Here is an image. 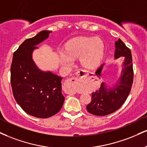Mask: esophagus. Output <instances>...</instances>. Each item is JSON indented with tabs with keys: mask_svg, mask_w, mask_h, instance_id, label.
Masks as SVG:
<instances>
[{
	"mask_svg": "<svg viewBox=\"0 0 147 147\" xmlns=\"http://www.w3.org/2000/svg\"><path fill=\"white\" fill-rule=\"evenodd\" d=\"M84 70H79L76 72L77 77H72L66 80L65 84V92L68 94H75L77 92V83L79 81V78L82 77Z\"/></svg>",
	"mask_w": 147,
	"mask_h": 147,
	"instance_id": "1",
	"label": "esophagus"
}]
</instances>
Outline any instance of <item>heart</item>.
<instances>
[{"instance_id":"heart-1","label":"heart","mask_w":147,"mask_h":147,"mask_svg":"<svg viewBox=\"0 0 147 147\" xmlns=\"http://www.w3.org/2000/svg\"><path fill=\"white\" fill-rule=\"evenodd\" d=\"M65 53L59 52V61L63 66H72L73 59L79 57V61L83 66L92 68L101 61L104 53V45L99 38L79 37L67 42Z\"/></svg>"}]
</instances>
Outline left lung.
Listing matches in <instances>:
<instances>
[{
	"mask_svg": "<svg viewBox=\"0 0 147 147\" xmlns=\"http://www.w3.org/2000/svg\"><path fill=\"white\" fill-rule=\"evenodd\" d=\"M114 58L123 57V69L119 79L113 87L107 88L102 83L98 90L92 93L90 103L86 106L88 112L96 116H106L116 112L123 105L131 89L134 79L131 53L121 39L115 42ZM105 63L97 69L96 73L101 75Z\"/></svg>",
	"mask_w": 147,
	"mask_h": 147,
	"instance_id": "obj_1",
	"label": "left lung"
}]
</instances>
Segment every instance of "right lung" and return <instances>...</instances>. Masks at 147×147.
<instances>
[{"label": "right lung", "instance_id": "right-lung-1", "mask_svg": "<svg viewBox=\"0 0 147 147\" xmlns=\"http://www.w3.org/2000/svg\"><path fill=\"white\" fill-rule=\"evenodd\" d=\"M50 31H42L26 39L13 55L11 84L13 94L21 108L28 114L46 118L56 114L62 107V77L51 71H42L35 65L33 52L49 38Z\"/></svg>", "mask_w": 147, "mask_h": 147}]
</instances>
